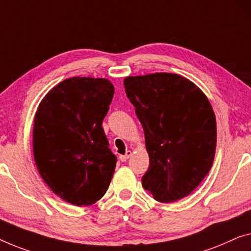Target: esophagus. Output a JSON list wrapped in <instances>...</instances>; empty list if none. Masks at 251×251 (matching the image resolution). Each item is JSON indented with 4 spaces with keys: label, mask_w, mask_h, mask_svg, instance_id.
<instances>
[{
    "label": "esophagus",
    "mask_w": 251,
    "mask_h": 251,
    "mask_svg": "<svg viewBox=\"0 0 251 251\" xmlns=\"http://www.w3.org/2000/svg\"><path fill=\"white\" fill-rule=\"evenodd\" d=\"M130 155H132V152H130V151H126L125 154H123V155L119 156V160H121L122 162H125V161H127V160L129 159Z\"/></svg>",
    "instance_id": "obj_1"
}]
</instances>
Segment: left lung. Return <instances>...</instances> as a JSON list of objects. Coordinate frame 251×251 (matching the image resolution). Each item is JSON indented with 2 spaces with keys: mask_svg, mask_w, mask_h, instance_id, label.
<instances>
[{
  "mask_svg": "<svg viewBox=\"0 0 251 251\" xmlns=\"http://www.w3.org/2000/svg\"><path fill=\"white\" fill-rule=\"evenodd\" d=\"M124 87L143 126L150 156L142 186L161 203L188 196L215 155L216 121L206 96L173 73L127 76Z\"/></svg>",
  "mask_w": 251,
  "mask_h": 251,
  "instance_id": "8db88e82",
  "label": "left lung"
}]
</instances>
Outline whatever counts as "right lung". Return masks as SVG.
Instances as JSON below:
<instances>
[{
    "instance_id": "add662e5",
    "label": "right lung",
    "mask_w": 251,
    "mask_h": 251,
    "mask_svg": "<svg viewBox=\"0 0 251 251\" xmlns=\"http://www.w3.org/2000/svg\"><path fill=\"white\" fill-rule=\"evenodd\" d=\"M107 78L70 77L36 111L32 147L43 180L63 201L89 206L106 194L117 158L102 121L114 97Z\"/></svg>"
}]
</instances>
